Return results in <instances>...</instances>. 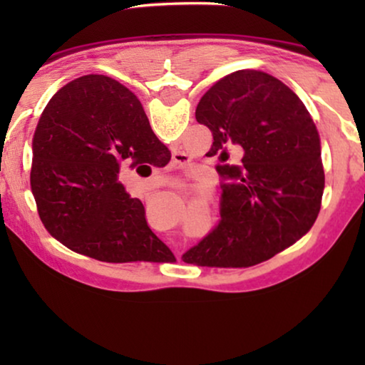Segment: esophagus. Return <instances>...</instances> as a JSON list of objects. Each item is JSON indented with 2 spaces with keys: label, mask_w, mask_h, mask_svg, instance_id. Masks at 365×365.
Wrapping results in <instances>:
<instances>
[{
  "label": "esophagus",
  "mask_w": 365,
  "mask_h": 365,
  "mask_svg": "<svg viewBox=\"0 0 365 365\" xmlns=\"http://www.w3.org/2000/svg\"><path fill=\"white\" fill-rule=\"evenodd\" d=\"M184 163H186V154H182V153H174L173 154V166L174 168L182 166Z\"/></svg>",
  "instance_id": "1"
}]
</instances>
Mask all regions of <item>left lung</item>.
Instances as JSON below:
<instances>
[{"mask_svg": "<svg viewBox=\"0 0 365 365\" xmlns=\"http://www.w3.org/2000/svg\"><path fill=\"white\" fill-rule=\"evenodd\" d=\"M196 119L212 133L206 156L221 163V221L182 261L249 267L299 241L321 211L324 169L317 128L297 94L271 74L241 69L204 94ZM236 148L243 158L226 165Z\"/></svg>", "mask_w": 365, "mask_h": 365, "instance_id": "obj_1", "label": "left lung"}]
</instances>
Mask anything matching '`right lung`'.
<instances>
[{"label": "right lung", "mask_w": 365, "mask_h": 365, "mask_svg": "<svg viewBox=\"0 0 365 365\" xmlns=\"http://www.w3.org/2000/svg\"><path fill=\"white\" fill-rule=\"evenodd\" d=\"M139 99L116 79L88 74L44 108L33 138L31 191L54 239L103 262H166L174 257L149 229L143 202L118 181L121 168L166 166Z\"/></svg>", "instance_id": "obj_1"}]
</instances>
